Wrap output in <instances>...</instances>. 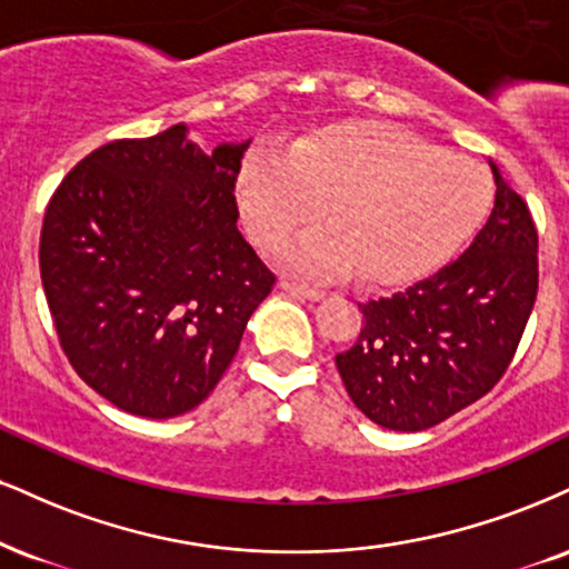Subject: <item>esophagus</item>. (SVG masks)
Here are the masks:
<instances>
[{"label":"esophagus","mask_w":569,"mask_h":569,"mask_svg":"<svg viewBox=\"0 0 569 569\" xmlns=\"http://www.w3.org/2000/svg\"><path fill=\"white\" fill-rule=\"evenodd\" d=\"M280 289L293 293V297H302V299H323L326 291L318 289V286H310V283H302V280L297 278H280Z\"/></svg>","instance_id":"esophagus-1"}]
</instances>
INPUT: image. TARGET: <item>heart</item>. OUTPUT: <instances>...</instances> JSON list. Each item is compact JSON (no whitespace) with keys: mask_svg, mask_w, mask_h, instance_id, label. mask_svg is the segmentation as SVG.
<instances>
[{"mask_svg":"<svg viewBox=\"0 0 569 569\" xmlns=\"http://www.w3.org/2000/svg\"><path fill=\"white\" fill-rule=\"evenodd\" d=\"M286 257L312 276L379 283L432 270L471 236L490 203V180L467 156L395 124L360 121L293 142L289 156L254 150L238 174V207L262 249L320 217Z\"/></svg>","mask_w":569,"mask_h":569,"instance_id":"heart-1","label":"heart"}]
</instances>
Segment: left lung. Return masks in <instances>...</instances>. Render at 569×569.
Instances as JSON below:
<instances>
[{
  "instance_id": "1",
  "label": "left lung",
  "mask_w": 569,
  "mask_h": 569,
  "mask_svg": "<svg viewBox=\"0 0 569 569\" xmlns=\"http://www.w3.org/2000/svg\"><path fill=\"white\" fill-rule=\"evenodd\" d=\"M496 207L461 257L360 305L337 368L352 402L395 432L437 427L488 395L515 358L538 293V230L496 163Z\"/></svg>"
}]
</instances>
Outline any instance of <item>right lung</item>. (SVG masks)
<instances>
[{
    "instance_id": "obj_1",
    "label": "right lung",
    "mask_w": 569,
    "mask_h": 569,
    "mask_svg": "<svg viewBox=\"0 0 569 569\" xmlns=\"http://www.w3.org/2000/svg\"><path fill=\"white\" fill-rule=\"evenodd\" d=\"M246 148L207 156L184 124L113 140L47 203L39 270L60 347L127 413L172 419L207 400L276 286L236 224Z\"/></svg>"
}]
</instances>
